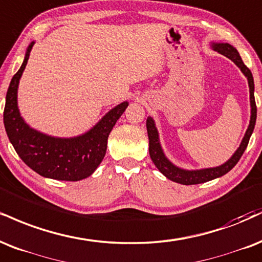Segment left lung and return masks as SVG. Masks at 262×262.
<instances>
[{
	"label": "left lung",
	"instance_id": "1",
	"mask_svg": "<svg viewBox=\"0 0 262 262\" xmlns=\"http://www.w3.org/2000/svg\"><path fill=\"white\" fill-rule=\"evenodd\" d=\"M215 51H217L221 55L228 57L231 61H233L235 64L241 68L243 74L248 78V84H249V91H250V107H251V116H250V123H249V127L245 132L244 138H243L241 145L233 154V156L228 161L223 163V165L219 167H212V168H204V169H195V171H188V169L179 168V167L174 166L169 161L168 159L163 154L161 144H160L159 139V132H157L155 122L151 117H147L146 119V129H147V137H149V152L150 157L152 160V162L155 163L160 172L163 176H166L167 178L171 179V181L179 183V184L184 185H193V184H200V183H205L212 181V179L222 177L223 174L228 173L231 169L237 165L243 154H244L245 149H247L249 139H250L251 134L254 132L255 122H256V103H255V97H254V78L251 74L250 69L244 64V62L242 61V57L239 56L235 47H233L229 43H211Z\"/></svg>",
	"mask_w": 262,
	"mask_h": 262
}]
</instances>
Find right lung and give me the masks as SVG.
Here are the masks:
<instances>
[{"label": "right lung", "mask_w": 262, "mask_h": 262, "mask_svg": "<svg viewBox=\"0 0 262 262\" xmlns=\"http://www.w3.org/2000/svg\"><path fill=\"white\" fill-rule=\"evenodd\" d=\"M34 43L33 41L28 46L23 64L12 78L6 95L3 123L8 139L25 165L42 177L81 181L93 174L105 157L108 135L128 102L124 101L113 107L96 125L79 137L55 138L30 128L18 110L17 91Z\"/></svg>", "instance_id": "1"}]
</instances>
